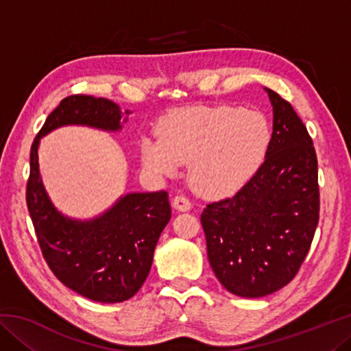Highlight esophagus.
Instances as JSON below:
<instances>
[{"label": "esophagus", "instance_id": "34e87169", "mask_svg": "<svg viewBox=\"0 0 351 351\" xmlns=\"http://www.w3.org/2000/svg\"><path fill=\"white\" fill-rule=\"evenodd\" d=\"M171 206L180 212H187L190 210V207H192V203H190L186 197H182V195H176V197L171 199Z\"/></svg>", "mask_w": 351, "mask_h": 351}]
</instances>
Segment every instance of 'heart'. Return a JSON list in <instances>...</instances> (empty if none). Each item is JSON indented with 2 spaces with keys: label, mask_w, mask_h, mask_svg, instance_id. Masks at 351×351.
I'll use <instances>...</instances> for the list:
<instances>
[{
  "label": "heart",
  "mask_w": 351,
  "mask_h": 351,
  "mask_svg": "<svg viewBox=\"0 0 351 351\" xmlns=\"http://www.w3.org/2000/svg\"><path fill=\"white\" fill-rule=\"evenodd\" d=\"M271 141L266 117L240 106H197L169 114L159 138L141 144L142 164L152 173L173 176L190 162L189 180L199 193L223 198L234 193L263 161Z\"/></svg>",
  "instance_id": "1"
}]
</instances>
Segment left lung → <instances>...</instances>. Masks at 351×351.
I'll return each mask as SVG.
<instances>
[{
    "instance_id": "left-lung-1",
    "label": "left lung",
    "mask_w": 351,
    "mask_h": 351,
    "mask_svg": "<svg viewBox=\"0 0 351 351\" xmlns=\"http://www.w3.org/2000/svg\"><path fill=\"white\" fill-rule=\"evenodd\" d=\"M272 136L263 164L234 197L201 213L207 257L235 295L263 297L295 277L319 223L317 158L289 102L265 88Z\"/></svg>"
}]
</instances>
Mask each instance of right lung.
<instances>
[{"label":"right lung","instance_id":"add662e5","mask_svg":"<svg viewBox=\"0 0 351 351\" xmlns=\"http://www.w3.org/2000/svg\"><path fill=\"white\" fill-rule=\"evenodd\" d=\"M130 111L104 97L69 96L47 116L31 147L26 203L47 266L64 287L100 304L128 300L144 285L153 252L170 221L165 190L127 193L90 219L63 215L52 204L38 165L40 139L66 125L119 132Z\"/></svg>","mask_w":351,"mask_h":351}]
</instances>
